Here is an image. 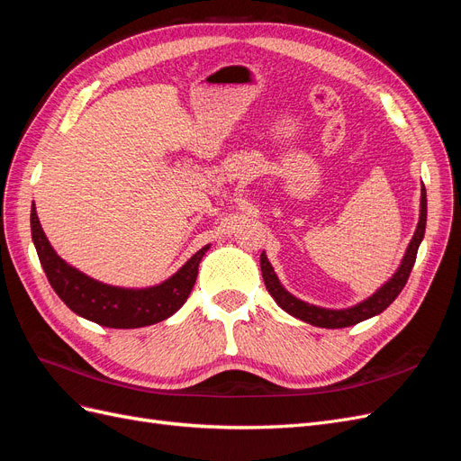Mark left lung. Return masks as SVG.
Here are the masks:
<instances>
[{"label": "left lung", "instance_id": "1", "mask_svg": "<svg viewBox=\"0 0 461 461\" xmlns=\"http://www.w3.org/2000/svg\"><path fill=\"white\" fill-rule=\"evenodd\" d=\"M420 222H417V229L413 232V239L403 254V259L400 263V267L396 273L388 278V281L376 290L369 298L364 302H359L352 308H344V310H329V308H321V305H313L303 302L296 296H292L290 292L281 285L278 276L273 269V265L269 263L265 252L259 258L261 265V275L265 286H267L269 294L275 298L278 303V308H283L286 313L292 317H296L300 321H305V323L315 325V327H323V329H342V327H352L359 321H366L369 317H375L383 313L390 303L396 300V296L402 292V288L406 286L408 276L413 269V263L417 258V249H420V244L425 236V225H427V192L425 186L421 188V203H420Z\"/></svg>", "mask_w": 461, "mask_h": 461}]
</instances>
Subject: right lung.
Wrapping results in <instances>:
<instances>
[{
  "instance_id": "right-lung-1",
  "label": "right lung",
  "mask_w": 461,
  "mask_h": 461,
  "mask_svg": "<svg viewBox=\"0 0 461 461\" xmlns=\"http://www.w3.org/2000/svg\"><path fill=\"white\" fill-rule=\"evenodd\" d=\"M31 230L40 263L55 294L77 315L111 329L148 327L178 312L196 283L202 258L212 246L207 244L198 249L183 267L161 285L121 288L95 281L61 259L41 230L34 203L31 209Z\"/></svg>"
}]
</instances>
